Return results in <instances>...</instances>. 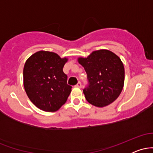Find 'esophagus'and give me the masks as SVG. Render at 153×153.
I'll return each instance as SVG.
<instances>
[{
  "label": "esophagus",
  "instance_id": "obj_1",
  "mask_svg": "<svg viewBox=\"0 0 153 153\" xmlns=\"http://www.w3.org/2000/svg\"><path fill=\"white\" fill-rule=\"evenodd\" d=\"M75 86H76V87H78V88H81V86H82V84H81V82H78V83H77V85H75Z\"/></svg>",
  "mask_w": 153,
  "mask_h": 153
}]
</instances>
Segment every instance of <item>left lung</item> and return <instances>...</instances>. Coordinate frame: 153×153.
Returning <instances> with one entry per match:
<instances>
[{
	"mask_svg": "<svg viewBox=\"0 0 153 153\" xmlns=\"http://www.w3.org/2000/svg\"><path fill=\"white\" fill-rule=\"evenodd\" d=\"M78 62L87 73L88 85L83 89L91 104L103 107L113 103L122 92L124 83V65L117 54L107 50L94 51Z\"/></svg>",
	"mask_w": 153,
	"mask_h": 153,
	"instance_id": "1",
	"label": "left lung"
}]
</instances>
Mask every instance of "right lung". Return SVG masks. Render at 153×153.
Returning <instances> with one entry per match:
<instances>
[{
	"mask_svg": "<svg viewBox=\"0 0 153 153\" xmlns=\"http://www.w3.org/2000/svg\"><path fill=\"white\" fill-rule=\"evenodd\" d=\"M68 58L57 54L39 51L26 61L24 86L30 101L39 109L56 111L65 104L72 86L67 84L68 76L62 68Z\"/></svg>",
	"mask_w": 153,
	"mask_h": 153,
	"instance_id": "add662e5",
	"label": "right lung"
}]
</instances>
